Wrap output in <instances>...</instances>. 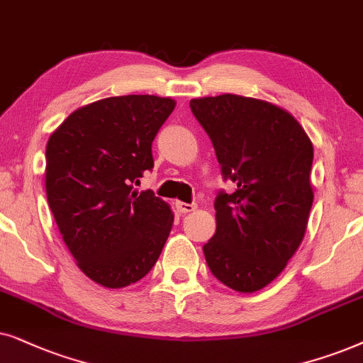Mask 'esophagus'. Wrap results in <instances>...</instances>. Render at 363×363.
Listing matches in <instances>:
<instances>
[{
    "instance_id": "obj_1",
    "label": "esophagus",
    "mask_w": 363,
    "mask_h": 363,
    "mask_svg": "<svg viewBox=\"0 0 363 363\" xmlns=\"http://www.w3.org/2000/svg\"><path fill=\"white\" fill-rule=\"evenodd\" d=\"M176 207H177V211L179 212H182V214H187V212H192V211H196V204H187V202H181V201H177L176 202Z\"/></svg>"
}]
</instances>
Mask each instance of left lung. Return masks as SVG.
I'll return each instance as SVG.
<instances>
[{
  "instance_id": "obj_1",
  "label": "left lung",
  "mask_w": 363,
  "mask_h": 363,
  "mask_svg": "<svg viewBox=\"0 0 363 363\" xmlns=\"http://www.w3.org/2000/svg\"><path fill=\"white\" fill-rule=\"evenodd\" d=\"M191 111L214 146L224 181L216 234L204 244L212 275L238 292L269 286L296 254L313 202V147L291 113L267 101L222 94L192 99Z\"/></svg>"
}]
</instances>
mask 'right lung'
Listing matches in <instances>:
<instances>
[{"instance_id":"1","label":"right lung","mask_w":363,"mask_h":363,"mask_svg":"<svg viewBox=\"0 0 363 363\" xmlns=\"http://www.w3.org/2000/svg\"><path fill=\"white\" fill-rule=\"evenodd\" d=\"M176 101L149 94L96 101L67 116L46 146V196L77 267L121 289L157 262L174 214L152 191H134L154 167L152 141Z\"/></svg>"}]
</instances>
